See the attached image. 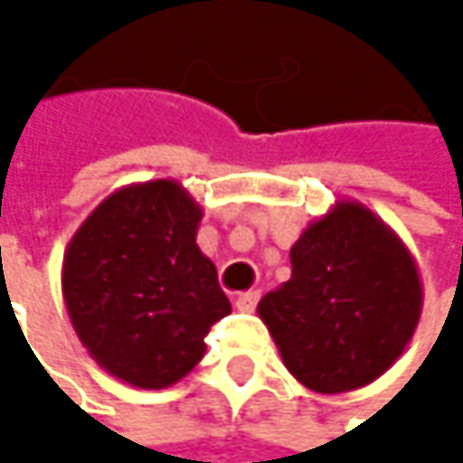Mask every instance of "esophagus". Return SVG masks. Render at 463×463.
Wrapping results in <instances>:
<instances>
[{
  "mask_svg": "<svg viewBox=\"0 0 463 463\" xmlns=\"http://www.w3.org/2000/svg\"><path fill=\"white\" fill-rule=\"evenodd\" d=\"M257 300H260V292H243L235 298V308L243 311V314H251L257 308Z\"/></svg>",
  "mask_w": 463,
  "mask_h": 463,
  "instance_id": "34e87169",
  "label": "esophagus"
}]
</instances>
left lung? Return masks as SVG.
Segmentation results:
<instances>
[{
    "label": "left lung",
    "instance_id": "obj_1",
    "mask_svg": "<svg viewBox=\"0 0 463 463\" xmlns=\"http://www.w3.org/2000/svg\"><path fill=\"white\" fill-rule=\"evenodd\" d=\"M292 276L257 314L284 367L317 394L381 378L408 348L423 308L416 257L378 214L335 201L292 251Z\"/></svg>",
    "mask_w": 463,
    "mask_h": 463
}]
</instances>
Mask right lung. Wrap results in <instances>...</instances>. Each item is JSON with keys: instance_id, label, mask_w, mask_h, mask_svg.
I'll use <instances>...</instances> for the list:
<instances>
[{"instance_id": "obj_1", "label": "right lung", "mask_w": 463, "mask_h": 463, "mask_svg": "<svg viewBox=\"0 0 463 463\" xmlns=\"http://www.w3.org/2000/svg\"><path fill=\"white\" fill-rule=\"evenodd\" d=\"M203 209L174 179L107 195L63 251L61 292L80 343L118 381L165 389L206 354L231 314L214 262L195 243Z\"/></svg>"}]
</instances>
